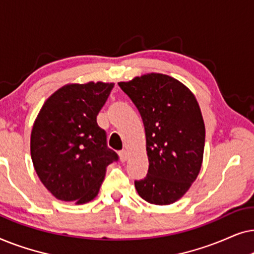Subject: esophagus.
Returning <instances> with one entry per match:
<instances>
[{"mask_svg":"<svg viewBox=\"0 0 254 254\" xmlns=\"http://www.w3.org/2000/svg\"><path fill=\"white\" fill-rule=\"evenodd\" d=\"M119 156H120V161L121 162H126L127 161V157H128V154L126 150H121L119 152Z\"/></svg>","mask_w":254,"mask_h":254,"instance_id":"esophagus-1","label":"esophagus"}]
</instances>
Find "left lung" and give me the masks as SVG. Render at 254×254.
Wrapping results in <instances>:
<instances>
[{
	"instance_id": "obj_1",
	"label": "left lung",
	"mask_w": 254,
	"mask_h": 254,
	"mask_svg": "<svg viewBox=\"0 0 254 254\" xmlns=\"http://www.w3.org/2000/svg\"><path fill=\"white\" fill-rule=\"evenodd\" d=\"M141 114L145 130L148 175L135 182L138 195L165 206L185 195L199 176L206 128L194 93L159 72L118 83Z\"/></svg>"
}]
</instances>
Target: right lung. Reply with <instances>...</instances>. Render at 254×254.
Wrapping results in <instances>:
<instances>
[{"label":"right lung","mask_w":254,"mask_h":254,"mask_svg":"<svg viewBox=\"0 0 254 254\" xmlns=\"http://www.w3.org/2000/svg\"><path fill=\"white\" fill-rule=\"evenodd\" d=\"M114 83H69L48 97L31 131L38 177L58 200L83 204L98 195L106 168L117 161L97 116Z\"/></svg>","instance_id":"right-lung-1"}]
</instances>
